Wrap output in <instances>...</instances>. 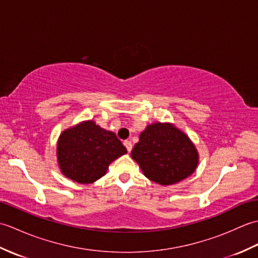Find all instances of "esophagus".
<instances>
[{
  "label": "esophagus",
  "instance_id": "esophagus-1",
  "mask_svg": "<svg viewBox=\"0 0 258 258\" xmlns=\"http://www.w3.org/2000/svg\"><path fill=\"white\" fill-rule=\"evenodd\" d=\"M124 145L126 147V150H127V152L132 151V147H133L132 142H131V141H124Z\"/></svg>",
  "mask_w": 258,
  "mask_h": 258
}]
</instances>
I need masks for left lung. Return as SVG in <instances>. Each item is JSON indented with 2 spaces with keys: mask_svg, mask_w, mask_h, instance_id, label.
Listing matches in <instances>:
<instances>
[{
  "mask_svg": "<svg viewBox=\"0 0 258 258\" xmlns=\"http://www.w3.org/2000/svg\"><path fill=\"white\" fill-rule=\"evenodd\" d=\"M131 156L147 178L163 186L190 176L200 161L199 152L188 135L172 123L162 122L146 126Z\"/></svg>",
  "mask_w": 258,
  "mask_h": 258,
  "instance_id": "1",
  "label": "left lung"
}]
</instances>
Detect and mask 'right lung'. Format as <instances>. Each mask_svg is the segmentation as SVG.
Instances as JSON below:
<instances>
[{
    "instance_id": "add662e5",
    "label": "right lung",
    "mask_w": 258,
    "mask_h": 258,
    "mask_svg": "<svg viewBox=\"0 0 258 258\" xmlns=\"http://www.w3.org/2000/svg\"><path fill=\"white\" fill-rule=\"evenodd\" d=\"M126 153L115 133L92 119L63 131L56 145L61 173L80 184L96 182L106 174L109 164Z\"/></svg>"
}]
</instances>
